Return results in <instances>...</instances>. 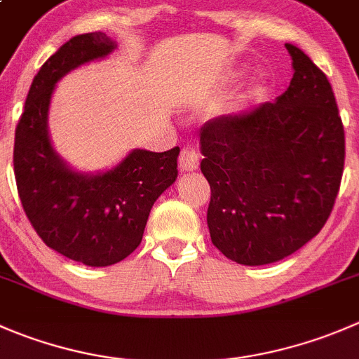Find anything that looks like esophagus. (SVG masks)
Listing matches in <instances>:
<instances>
[{"mask_svg":"<svg viewBox=\"0 0 359 359\" xmlns=\"http://www.w3.org/2000/svg\"><path fill=\"white\" fill-rule=\"evenodd\" d=\"M179 166L182 172H194L200 166V154L194 149L184 147L179 156Z\"/></svg>","mask_w":359,"mask_h":359,"instance_id":"1","label":"esophagus"}]
</instances>
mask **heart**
<instances>
[{"label":"heart","instance_id":"heart-1","mask_svg":"<svg viewBox=\"0 0 359 359\" xmlns=\"http://www.w3.org/2000/svg\"><path fill=\"white\" fill-rule=\"evenodd\" d=\"M240 75H242V73H240V72H229V73H226L224 80H226V82H235V80L238 79Z\"/></svg>","mask_w":359,"mask_h":359}]
</instances>
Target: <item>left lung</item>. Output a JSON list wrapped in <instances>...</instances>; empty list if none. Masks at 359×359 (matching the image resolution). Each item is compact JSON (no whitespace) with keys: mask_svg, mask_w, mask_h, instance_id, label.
I'll return each instance as SVG.
<instances>
[{"mask_svg":"<svg viewBox=\"0 0 359 359\" xmlns=\"http://www.w3.org/2000/svg\"><path fill=\"white\" fill-rule=\"evenodd\" d=\"M286 48L293 79L276 102L200 131L212 243L247 266L276 263L314 238L344 172L346 137L332 86L304 50Z\"/></svg>","mask_w":359,"mask_h":359,"instance_id":"1","label":"left lung"}]
</instances>
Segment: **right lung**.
Returning a JSON list of instances; mask_svg holds the SVG:
<instances>
[{
  "label": "right lung",
  "instance_id": "obj_1",
  "mask_svg": "<svg viewBox=\"0 0 359 359\" xmlns=\"http://www.w3.org/2000/svg\"><path fill=\"white\" fill-rule=\"evenodd\" d=\"M116 48L117 41L102 31L76 34L61 45L33 79L13 145L27 219L50 249L87 266H110L130 256L140 245L154 201L179 175V147L133 149L112 168L80 172L52 144L48 110L55 83Z\"/></svg>",
  "mask_w": 359,
  "mask_h": 359
}]
</instances>
